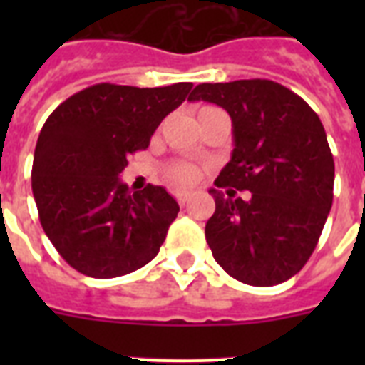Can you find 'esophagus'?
<instances>
[{
  "mask_svg": "<svg viewBox=\"0 0 365 365\" xmlns=\"http://www.w3.org/2000/svg\"><path fill=\"white\" fill-rule=\"evenodd\" d=\"M189 197H191V195H189V193H183V191H180V193H176L178 205H180V206H185V205H187Z\"/></svg>",
  "mask_w": 365,
  "mask_h": 365,
  "instance_id": "1",
  "label": "esophagus"
}]
</instances>
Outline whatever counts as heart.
<instances>
[{
    "instance_id": "obj_1",
    "label": "heart",
    "mask_w": 365,
    "mask_h": 365,
    "mask_svg": "<svg viewBox=\"0 0 365 365\" xmlns=\"http://www.w3.org/2000/svg\"><path fill=\"white\" fill-rule=\"evenodd\" d=\"M206 110V108H202ZM199 178V168L195 165H189V163H178V165H172L168 168V182L176 187H185V185H191L193 182H197Z\"/></svg>"
}]
</instances>
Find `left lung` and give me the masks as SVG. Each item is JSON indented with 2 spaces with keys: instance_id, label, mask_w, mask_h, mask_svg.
Here are the masks:
<instances>
[{
  "instance_id": "obj_1",
  "label": "left lung",
  "mask_w": 365,
  "mask_h": 365,
  "mask_svg": "<svg viewBox=\"0 0 365 365\" xmlns=\"http://www.w3.org/2000/svg\"><path fill=\"white\" fill-rule=\"evenodd\" d=\"M205 100L233 121V153L210 189L216 212L205 229L214 259L250 286H274L303 269L334 202V155L305 100L269 79L202 83ZM250 190V200L234 189Z\"/></svg>"
}]
</instances>
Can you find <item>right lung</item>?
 <instances>
[{"label": "right lung", "instance_id": "obj_1", "mask_svg": "<svg viewBox=\"0 0 365 365\" xmlns=\"http://www.w3.org/2000/svg\"><path fill=\"white\" fill-rule=\"evenodd\" d=\"M191 87L100 83L48 115L34 153L31 191L43 231L76 271L123 277L159 254L180 206L160 185L130 193L119 176Z\"/></svg>", "mask_w": 365, "mask_h": 365}]
</instances>
